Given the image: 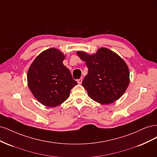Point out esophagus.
Instances as JSON below:
<instances>
[{"instance_id":"1","label":"esophagus","mask_w":157,"mask_h":157,"mask_svg":"<svg viewBox=\"0 0 157 157\" xmlns=\"http://www.w3.org/2000/svg\"><path fill=\"white\" fill-rule=\"evenodd\" d=\"M77 82H78V84H81V83L82 82V78L78 79V80H77Z\"/></svg>"}]
</instances>
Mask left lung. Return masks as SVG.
Wrapping results in <instances>:
<instances>
[{
	"instance_id": "8db88e82",
	"label": "left lung",
	"mask_w": 157,
	"mask_h": 157,
	"mask_svg": "<svg viewBox=\"0 0 157 157\" xmlns=\"http://www.w3.org/2000/svg\"><path fill=\"white\" fill-rule=\"evenodd\" d=\"M77 54L86 61L88 73L82 85L93 100L109 104L122 96L130 82V73L120 56L105 48L93 55L84 52H77Z\"/></svg>"
}]
</instances>
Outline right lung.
<instances>
[{
  "label": "right lung",
  "instance_id": "add662e5",
  "mask_svg": "<svg viewBox=\"0 0 157 157\" xmlns=\"http://www.w3.org/2000/svg\"><path fill=\"white\" fill-rule=\"evenodd\" d=\"M64 58L59 50L48 49L36 57L28 71V86L35 98L45 106L60 105L77 84L63 64Z\"/></svg>",
  "mask_w": 157,
  "mask_h": 157
}]
</instances>
